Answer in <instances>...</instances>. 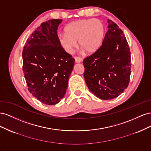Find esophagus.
<instances>
[{"instance_id": "34e87169", "label": "esophagus", "mask_w": 151, "mask_h": 151, "mask_svg": "<svg viewBox=\"0 0 151 151\" xmlns=\"http://www.w3.org/2000/svg\"><path fill=\"white\" fill-rule=\"evenodd\" d=\"M74 58H75V62L76 63H80L82 61V59L81 58H79V57H76Z\"/></svg>"}]
</instances>
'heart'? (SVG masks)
Wrapping results in <instances>:
<instances>
[{
    "mask_svg": "<svg viewBox=\"0 0 151 151\" xmlns=\"http://www.w3.org/2000/svg\"><path fill=\"white\" fill-rule=\"evenodd\" d=\"M104 34V26L100 20L81 19L68 24L65 28V33L58 35V41L67 53L72 52L78 41L82 52L92 54L101 46Z\"/></svg>",
    "mask_w": 151,
    "mask_h": 151,
    "instance_id": "1",
    "label": "heart"
}]
</instances>
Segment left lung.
<instances>
[{"label":"left lung","instance_id":"1","mask_svg":"<svg viewBox=\"0 0 151 151\" xmlns=\"http://www.w3.org/2000/svg\"><path fill=\"white\" fill-rule=\"evenodd\" d=\"M108 23L101 47L83 62L87 86L103 100L115 98L124 92L131 74L130 52L126 38L116 23L109 19Z\"/></svg>","mask_w":151,"mask_h":151}]
</instances>
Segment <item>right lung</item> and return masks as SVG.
Returning a JSON list of instances; mask_svg holds the SVG:
<instances>
[{
  "label": "right lung",
  "instance_id": "obj_1",
  "mask_svg": "<svg viewBox=\"0 0 151 151\" xmlns=\"http://www.w3.org/2000/svg\"><path fill=\"white\" fill-rule=\"evenodd\" d=\"M62 19L42 23L27 40L22 51L24 76L30 93L43 104H57L64 97L74 58L58 41Z\"/></svg>",
  "mask_w": 151,
  "mask_h": 151
}]
</instances>
